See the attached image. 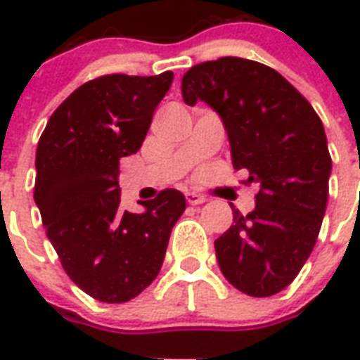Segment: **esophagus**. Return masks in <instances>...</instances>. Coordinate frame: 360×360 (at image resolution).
Here are the masks:
<instances>
[{"instance_id": "1", "label": "esophagus", "mask_w": 360, "mask_h": 360, "mask_svg": "<svg viewBox=\"0 0 360 360\" xmlns=\"http://www.w3.org/2000/svg\"><path fill=\"white\" fill-rule=\"evenodd\" d=\"M185 198L191 205H200V203H205V200H207V198L202 196V194H198V192H186Z\"/></svg>"}]
</instances>
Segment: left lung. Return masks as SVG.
I'll return each mask as SVG.
<instances>
[{"label":"left lung","instance_id":"8db88e82","mask_svg":"<svg viewBox=\"0 0 360 360\" xmlns=\"http://www.w3.org/2000/svg\"><path fill=\"white\" fill-rule=\"evenodd\" d=\"M181 93L220 115L233 168L259 186L254 211L233 209V224L214 240L220 271L246 295H274L307 263L325 217L333 162L323 123L284 76L250 59L194 65Z\"/></svg>","mask_w":360,"mask_h":360}]
</instances>
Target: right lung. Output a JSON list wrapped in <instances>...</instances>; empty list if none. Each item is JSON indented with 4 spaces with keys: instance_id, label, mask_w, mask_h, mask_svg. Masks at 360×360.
<instances>
[{
    "instance_id": "1",
    "label": "right lung",
    "mask_w": 360,
    "mask_h": 360,
    "mask_svg": "<svg viewBox=\"0 0 360 360\" xmlns=\"http://www.w3.org/2000/svg\"><path fill=\"white\" fill-rule=\"evenodd\" d=\"M174 72L108 75L70 93L48 120L35 158V203L69 278L103 302L140 295L162 267L186 207L166 188L143 213L120 209V160L146 140Z\"/></svg>"
}]
</instances>
